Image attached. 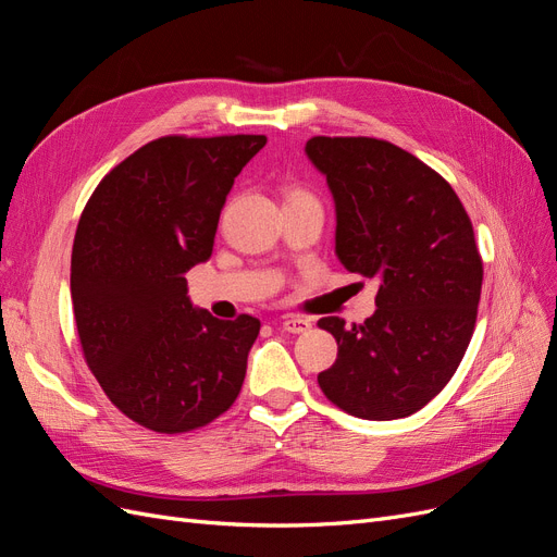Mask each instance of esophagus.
<instances>
[{
  "mask_svg": "<svg viewBox=\"0 0 557 557\" xmlns=\"http://www.w3.org/2000/svg\"><path fill=\"white\" fill-rule=\"evenodd\" d=\"M281 327L288 334H305L311 330V320L305 315H288L281 320Z\"/></svg>",
  "mask_w": 557,
  "mask_h": 557,
  "instance_id": "obj_1",
  "label": "esophagus"
}]
</instances>
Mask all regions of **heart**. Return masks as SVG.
<instances>
[{"label": "heart", "mask_w": 557, "mask_h": 557, "mask_svg": "<svg viewBox=\"0 0 557 557\" xmlns=\"http://www.w3.org/2000/svg\"><path fill=\"white\" fill-rule=\"evenodd\" d=\"M307 199H315L307 188H301V185H288L285 188V205H290V201H307Z\"/></svg>", "instance_id": "obj_1"}]
</instances>
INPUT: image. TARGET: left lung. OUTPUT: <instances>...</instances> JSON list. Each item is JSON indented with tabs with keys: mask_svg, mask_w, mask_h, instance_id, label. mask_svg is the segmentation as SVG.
Wrapping results in <instances>:
<instances>
[{
	"mask_svg": "<svg viewBox=\"0 0 557 557\" xmlns=\"http://www.w3.org/2000/svg\"><path fill=\"white\" fill-rule=\"evenodd\" d=\"M327 176L336 258L379 283L376 311L346 325L327 315L339 352L320 391L350 416L395 420L444 391L476 325L483 260L460 197L407 150L372 137H311Z\"/></svg>",
	"mask_w": 557,
	"mask_h": 557,
	"instance_id": "8db88e82",
	"label": "left lung"
}]
</instances>
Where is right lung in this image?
<instances>
[{
	"label": "right lung",
	"instance_id": "1",
	"mask_svg": "<svg viewBox=\"0 0 557 557\" xmlns=\"http://www.w3.org/2000/svg\"><path fill=\"white\" fill-rule=\"evenodd\" d=\"M264 134H170L99 181L72 248V301L90 372L134 423L209 425L239 397L260 320L195 309L183 274L211 258L225 197Z\"/></svg>",
	"mask_w": 557,
	"mask_h": 557
}]
</instances>
